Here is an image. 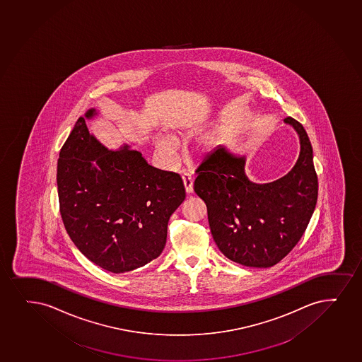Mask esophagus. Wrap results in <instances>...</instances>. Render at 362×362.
<instances>
[{
  "label": "esophagus",
  "mask_w": 362,
  "mask_h": 362,
  "mask_svg": "<svg viewBox=\"0 0 362 362\" xmlns=\"http://www.w3.org/2000/svg\"><path fill=\"white\" fill-rule=\"evenodd\" d=\"M182 179H183L185 192H187V194H192V192H194V183H192V175L184 173V175H182Z\"/></svg>",
  "instance_id": "1"
}]
</instances>
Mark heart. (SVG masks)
Returning a JSON list of instances; mask_svg holds the SVG:
<instances>
[{"instance_id":"b5f03b06","label":"heart","mask_w":362,"mask_h":362,"mask_svg":"<svg viewBox=\"0 0 362 362\" xmlns=\"http://www.w3.org/2000/svg\"><path fill=\"white\" fill-rule=\"evenodd\" d=\"M175 141L172 136H158V141H156V146H158V151L165 155V156H170V153H173L175 150Z\"/></svg>"}]
</instances>
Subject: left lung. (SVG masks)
I'll list each match as a JSON object with an SVG mask.
<instances>
[{"mask_svg":"<svg viewBox=\"0 0 362 362\" xmlns=\"http://www.w3.org/2000/svg\"><path fill=\"white\" fill-rule=\"evenodd\" d=\"M300 153L293 168L272 183L257 184L245 173L246 158L219 146L195 170L194 190L207 206L213 240L226 258L252 268H270L300 240L317 201L313 148L302 124Z\"/></svg>","mask_w":362,"mask_h":362,"instance_id":"1","label":"left lung"}]
</instances>
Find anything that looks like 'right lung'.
<instances>
[{
	"instance_id": "1",
	"label": "right lung",
	"mask_w": 362,
	"mask_h": 362,
	"mask_svg": "<svg viewBox=\"0 0 362 362\" xmlns=\"http://www.w3.org/2000/svg\"><path fill=\"white\" fill-rule=\"evenodd\" d=\"M95 114L90 109L77 119L60 149V214L90 262L115 274L132 272L161 255L185 189L180 175L150 166L128 145L112 151L100 144L86 126Z\"/></svg>"
}]
</instances>
